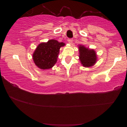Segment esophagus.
I'll list each match as a JSON object with an SVG mask.
<instances>
[{
  "label": "esophagus",
  "instance_id": "1",
  "mask_svg": "<svg viewBox=\"0 0 127 127\" xmlns=\"http://www.w3.org/2000/svg\"><path fill=\"white\" fill-rule=\"evenodd\" d=\"M67 41H68V42L69 44H72V43H73V39H68V40H67Z\"/></svg>",
  "mask_w": 127,
  "mask_h": 127
}]
</instances>
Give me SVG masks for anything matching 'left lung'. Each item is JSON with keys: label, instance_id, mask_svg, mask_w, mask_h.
Segmentation results:
<instances>
[{"label": "left lung", "instance_id": "obj_1", "mask_svg": "<svg viewBox=\"0 0 127 127\" xmlns=\"http://www.w3.org/2000/svg\"><path fill=\"white\" fill-rule=\"evenodd\" d=\"M79 48L81 64L85 67H90L94 65L96 61V55L94 50L88 49L81 45Z\"/></svg>", "mask_w": 127, "mask_h": 127}]
</instances>
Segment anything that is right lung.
I'll return each instance as SVG.
<instances>
[{
    "mask_svg": "<svg viewBox=\"0 0 127 127\" xmlns=\"http://www.w3.org/2000/svg\"><path fill=\"white\" fill-rule=\"evenodd\" d=\"M64 43L56 40H50L47 43H41L37 47L33 54V60L35 65L41 69L51 68L57 61V58Z\"/></svg>",
    "mask_w": 127,
    "mask_h": 127,
    "instance_id": "1",
    "label": "right lung"
}]
</instances>
